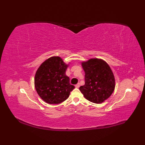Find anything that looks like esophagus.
<instances>
[{
  "mask_svg": "<svg viewBox=\"0 0 145 145\" xmlns=\"http://www.w3.org/2000/svg\"><path fill=\"white\" fill-rule=\"evenodd\" d=\"M75 87L76 88H79L80 87V84H79V83H78L77 84L75 85Z\"/></svg>",
  "mask_w": 145,
  "mask_h": 145,
  "instance_id": "34e87169",
  "label": "esophagus"
}]
</instances>
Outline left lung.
I'll list each match as a JSON object with an SVG mask.
<instances>
[{
    "label": "left lung",
    "mask_w": 145,
    "mask_h": 145,
    "mask_svg": "<svg viewBox=\"0 0 145 145\" xmlns=\"http://www.w3.org/2000/svg\"><path fill=\"white\" fill-rule=\"evenodd\" d=\"M85 71V85L79 88L84 96L91 102L102 103L114 91L115 80L113 73L105 61L92 58L82 62Z\"/></svg>",
    "instance_id": "1"
}]
</instances>
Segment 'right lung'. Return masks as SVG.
<instances>
[{"label": "right lung", "mask_w": 145, "mask_h": 145, "mask_svg": "<svg viewBox=\"0 0 145 145\" xmlns=\"http://www.w3.org/2000/svg\"><path fill=\"white\" fill-rule=\"evenodd\" d=\"M67 65L59 57H52L43 62L35 76V87L42 99L49 104L67 100L75 87L65 75Z\"/></svg>", "instance_id": "right-lung-1"}]
</instances>
